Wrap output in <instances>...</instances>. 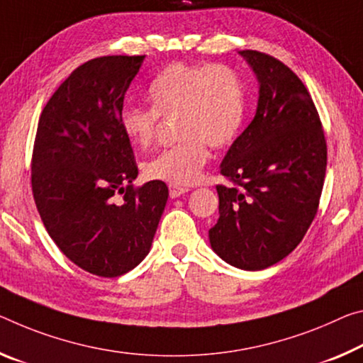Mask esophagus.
<instances>
[{
  "instance_id": "1",
  "label": "esophagus",
  "mask_w": 363,
  "mask_h": 363,
  "mask_svg": "<svg viewBox=\"0 0 363 363\" xmlns=\"http://www.w3.org/2000/svg\"><path fill=\"white\" fill-rule=\"evenodd\" d=\"M189 192V187H182V186H174V184H169V195L171 199H177L179 195Z\"/></svg>"
}]
</instances>
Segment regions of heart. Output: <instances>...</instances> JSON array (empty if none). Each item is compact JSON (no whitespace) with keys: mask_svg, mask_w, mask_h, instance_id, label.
Masks as SVG:
<instances>
[{"mask_svg":"<svg viewBox=\"0 0 363 363\" xmlns=\"http://www.w3.org/2000/svg\"><path fill=\"white\" fill-rule=\"evenodd\" d=\"M152 106H124L119 125L132 145L147 148L157 139L161 118L176 119L182 139L145 164L150 179L189 186L208 161V145L228 147L247 116V85L238 69L223 62H172L148 84Z\"/></svg>","mask_w":363,"mask_h":363,"instance_id":"obj_1","label":"heart"}]
</instances>
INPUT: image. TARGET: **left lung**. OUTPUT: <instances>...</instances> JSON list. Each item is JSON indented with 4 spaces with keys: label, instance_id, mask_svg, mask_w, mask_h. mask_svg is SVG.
<instances>
[{
    "label": "left lung",
    "instance_id": "obj_1",
    "mask_svg": "<svg viewBox=\"0 0 363 363\" xmlns=\"http://www.w3.org/2000/svg\"><path fill=\"white\" fill-rule=\"evenodd\" d=\"M257 74L255 118L229 148L218 184L220 218L213 250L235 268L264 269L301 244L318 211L326 172V139L301 79L276 57L240 51Z\"/></svg>",
    "mask_w": 363,
    "mask_h": 363
}]
</instances>
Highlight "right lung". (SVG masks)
Listing matches in <instances>:
<instances>
[{
	"instance_id": "obj_1",
	"label": "right lung",
	"mask_w": 363,
	"mask_h": 363,
	"mask_svg": "<svg viewBox=\"0 0 363 363\" xmlns=\"http://www.w3.org/2000/svg\"><path fill=\"white\" fill-rule=\"evenodd\" d=\"M145 56H101L74 69L38 119L32 192L50 238L79 268L116 278L150 252L168 187L139 174L119 125Z\"/></svg>"
}]
</instances>
